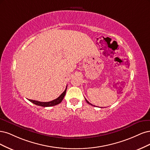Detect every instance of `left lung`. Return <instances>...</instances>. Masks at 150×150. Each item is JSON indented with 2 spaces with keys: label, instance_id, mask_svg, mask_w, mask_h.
I'll use <instances>...</instances> for the list:
<instances>
[{
  "label": "left lung",
  "instance_id": "1",
  "mask_svg": "<svg viewBox=\"0 0 150 150\" xmlns=\"http://www.w3.org/2000/svg\"><path fill=\"white\" fill-rule=\"evenodd\" d=\"M85 100H86V102H87V103H88V104H90V105H92V106H94L93 105H92V104H91V103H90V102H88V101H87V100H86V99H85Z\"/></svg>",
  "mask_w": 150,
  "mask_h": 150
}]
</instances>
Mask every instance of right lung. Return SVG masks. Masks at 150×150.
Masks as SVG:
<instances>
[{
	"mask_svg": "<svg viewBox=\"0 0 150 150\" xmlns=\"http://www.w3.org/2000/svg\"><path fill=\"white\" fill-rule=\"evenodd\" d=\"M67 88V86H66V89L65 90L64 92H63L57 98L52 100V101H48V102H42V101H38L37 100H28L31 101V102L33 103V104H35L38 106H41V107H52V106L57 105L62 102V101L63 100V99H64V96L65 95Z\"/></svg>",
	"mask_w": 150,
	"mask_h": 150,
	"instance_id": "add662e5",
	"label": "right lung"
}]
</instances>
